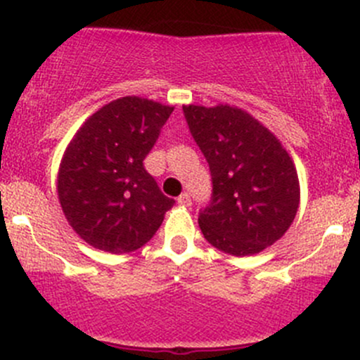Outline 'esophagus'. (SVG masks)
I'll use <instances>...</instances> for the list:
<instances>
[{"label":"esophagus","instance_id":"esophagus-1","mask_svg":"<svg viewBox=\"0 0 360 360\" xmlns=\"http://www.w3.org/2000/svg\"><path fill=\"white\" fill-rule=\"evenodd\" d=\"M176 202H179L180 206L187 207V206H191V205H192V199H191V195L187 194V192H184V194L179 195V199H176Z\"/></svg>","mask_w":360,"mask_h":360}]
</instances>
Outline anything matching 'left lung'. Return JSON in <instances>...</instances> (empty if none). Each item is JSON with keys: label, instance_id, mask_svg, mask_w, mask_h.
<instances>
[{"label": "left lung", "instance_id": "1", "mask_svg": "<svg viewBox=\"0 0 360 360\" xmlns=\"http://www.w3.org/2000/svg\"><path fill=\"white\" fill-rule=\"evenodd\" d=\"M213 180L199 227L211 246L251 257L286 234L300 206L295 162L276 135L239 107L184 105Z\"/></svg>", "mask_w": 360, "mask_h": 360}]
</instances>
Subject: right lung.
Wrapping results in <instances>:
<instances>
[{
    "instance_id": "add662e5",
    "label": "right lung",
    "mask_w": 360,
    "mask_h": 360,
    "mask_svg": "<svg viewBox=\"0 0 360 360\" xmlns=\"http://www.w3.org/2000/svg\"><path fill=\"white\" fill-rule=\"evenodd\" d=\"M173 107L121 97L91 114L62 155L57 192L84 243L123 255L153 239L175 201L143 168Z\"/></svg>"
}]
</instances>
